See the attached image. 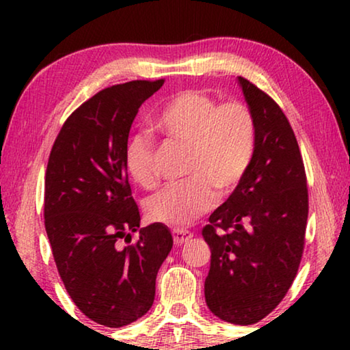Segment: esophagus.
<instances>
[{
  "label": "esophagus",
  "instance_id": "1",
  "mask_svg": "<svg viewBox=\"0 0 350 350\" xmlns=\"http://www.w3.org/2000/svg\"><path fill=\"white\" fill-rule=\"evenodd\" d=\"M172 234H174V242L176 245H183V243H186L191 237H193V234L186 231V229H174V232Z\"/></svg>",
  "mask_w": 350,
  "mask_h": 350
}]
</instances>
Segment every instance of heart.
Returning <instances> with one entry per match:
<instances>
[{
  "label": "heart",
  "mask_w": 350,
  "mask_h": 350,
  "mask_svg": "<svg viewBox=\"0 0 350 350\" xmlns=\"http://www.w3.org/2000/svg\"><path fill=\"white\" fill-rule=\"evenodd\" d=\"M154 127L167 140L188 146L183 183L170 185L148 199L151 219L183 228L213 207L217 193L231 194L245 178L256 146V121L241 100L218 102L202 90H181L154 114ZM124 162L142 188L159 183L154 140L137 133L127 142Z\"/></svg>",
  "instance_id": "obj_1"
}]
</instances>
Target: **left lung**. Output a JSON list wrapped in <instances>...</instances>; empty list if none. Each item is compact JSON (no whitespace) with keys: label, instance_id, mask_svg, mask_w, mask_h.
Returning <instances> with one entry per match:
<instances>
[{"label":"left lung","instance_id":"1","mask_svg":"<svg viewBox=\"0 0 350 350\" xmlns=\"http://www.w3.org/2000/svg\"><path fill=\"white\" fill-rule=\"evenodd\" d=\"M239 83L256 121L255 156L202 228L212 252L205 301L224 322L252 325L279 306L298 274L309 194L288 119L265 90L245 78Z\"/></svg>","mask_w":350,"mask_h":350}]
</instances>
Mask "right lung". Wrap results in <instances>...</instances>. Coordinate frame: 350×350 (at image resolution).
<instances>
[{
    "instance_id": "add662e5",
    "label": "right lung",
    "mask_w": 350,
    "mask_h": 350,
    "mask_svg": "<svg viewBox=\"0 0 350 350\" xmlns=\"http://www.w3.org/2000/svg\"><path fill=\"white\" fill-rule=\"evenodd\" d=\"M164 79L129 81L100 90L66 118L52 145L44 183V226L70 298L109 328L145 315L157 271L174 239L164 224L140 229L124 162L142 103Z\"/></svg>"
}]
</instances>
